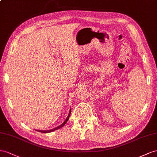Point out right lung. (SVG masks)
Wrapping results in <instances>:
<instances>
[{"instance_id":"obj_1","label":"right lung","mask_w":157,"mask_h":157,"mask_svg":"<svg viewBox=\"0 0 157 157\" xmlns=\"http://www.w3.org/2000/svg\"><path fill=\"white\" fill-rule=\"evenodd\" d=\"M71 109H70V112H69V114H68V116L67 117V118H66V119L64 121V122L63 123H62L61 124H60V125H59L58 127H56V128H52V129H50V130H46V131H45V130H36L37 131H38V132H43V133H48V132H52V131H56V130H57V129H59V128H62L64 124H65L66 123H67V121H68V119H69V117H70V114H71Z\"/></svg>"}]
</instances>
